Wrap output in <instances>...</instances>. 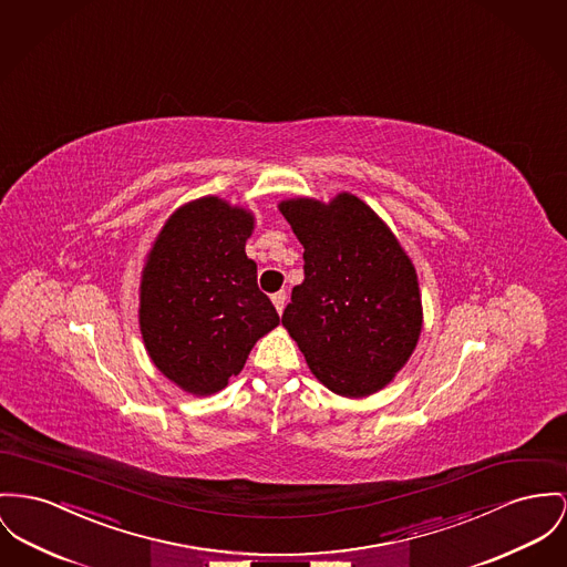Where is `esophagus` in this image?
<instances>
[{"mask_svg":"<svg viewBox=\"0 0 567 567\" xmlns=\"http://www.w3.org/2000/svg\"><path fill=\"white\" fill-rule=\"evenodd\" d=\"M270 299H272V305H275V309H277V311L281 313V311H284V307H286V299H288V295H286L284 290H279V292H275V295H272Z\"/></svg>","mask_w":567,"mask_h":567,"instance_id":"1","label":"esophagus"}]
</instances>
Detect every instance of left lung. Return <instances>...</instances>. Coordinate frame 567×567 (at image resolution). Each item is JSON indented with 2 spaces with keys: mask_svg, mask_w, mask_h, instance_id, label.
Masks as SVG:
<instances>
[{
  "mask_svg": "<svg viewBox=\"0 0 567 567\" xmlns=\"http://www.w3.org/2000/svg\"><path fill=\"white\" fill-rule=\"evenodd\" d=\"M301 240L305 279L281 322L313 377L343 398L389 384L415 350L423 311L415 266L377 213L350 193L279 204Z\"/></svg>",
  "mask_w": 567,
  "mask_h": 567,
  "instance_id": "1",
  "label": "left lung"
}]
</instances>
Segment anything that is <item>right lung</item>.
<instances>
[{
    "label": "right lung",
    "instance_id": "add662e5",
    "mask_svg": "<svg viewBox=\"0 0 567 567\" xmlns=\"http://www.w3.org/2000/svg\"><path fill=\"white\" fill-rule=\"evenodd\" d=\"M254 215L215 195L181 206L158 231L140 286V329L152 363L193 395L240 374L279 324L245 254Z\"/></svg>",
    "mask_w": 567,
    "mask_h": 567
}]
</instances>
